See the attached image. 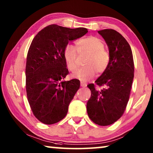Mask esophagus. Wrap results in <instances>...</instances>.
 Wrapping results in <instances>:
<instances>
[{
    "label": "esophagus",
    "mask_w": 153,
    "mask_h": 153,
    "mask_svg": "<svg viewBox=\"0 0 153 153\" xmlns=\"http://www.w3.org/2000/svg\"><path fill=\"white\" fill-rule=\"evenodd\" d=\"M80 84H81V86H82V87H86V86H87L86 83L84 81H82V80L80 82Z\"/></svg>",
    "instance_id": "esophagus-1"
}]
</instances>
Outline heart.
<instances>
[{
	"instance_id": "1",
	"label": "heart",
	"mask_w": 153,
	"mask_h": 153,
	"mask_svg": "<svg viewBox=\"0 0 153 153\" xmlns=\"http://www.w3.org/2000/svg\"><path fill=\"white\" fill-rule=\"evenodd\" d=\"M105 44L97 36H88L77 41L76 48L74 45H66L63 51V56L68 68L74 70L77 67V52H90L86 64L88 65L80 67L74 73V76L83 81H87L94 77L97 70L99 73L104 71L109 62V55L104 50Z\"/></svg>"
}]
</instances>
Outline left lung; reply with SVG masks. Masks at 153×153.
Instances as JSON below:
<instances>
[{
    "mask_svg": "<svg viewBox=\"0 0 153 153\" xmlns=\"http://www.w3.org/2000/svg\"><path fill=\"white\" fill-rule=\"evenodd\" d=\"M108 48L109 62L104 72L96 80L102 86L97 89L94 84L88 85L91 97L87 102V113L93 122L108 126L117 121L125 111L134 79V65L130 46L117 31H98Z\"/></svg>",
    "mask_w": 153,
    "mask_h": 153,
    "instance_id": "obj_1",
    "label": "left lung"
}]
</instances>
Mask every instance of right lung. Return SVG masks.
<instances>
[{
	"label": "right lung",
	"instance_id": "1",
	"mask_svg": "<svg viewBox=\"0 0 153 153\" xmlns=\"http://www.w3.org/2000/svg\"><path fill=\"white\" fill-rule=\"evenodd\" d=\"M87 32L84 27L53 24L40 31L31 43L25 67L27 97L33 115L43 123L63 120L79 88V79L63 80L69 74L63 51L69 42Z\"/></svg>",
	"mask_w": 153,
	"mask_h": 153
}]
</instances>
